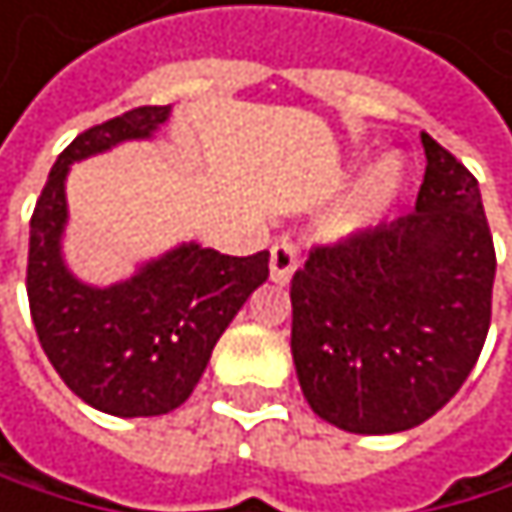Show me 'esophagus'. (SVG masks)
Masks as SVG:
<instances>
[{"label": "esophagus", "mask_w": 512, "mask_h": 512, "mask_svg": "<svg viewBox=\"0 0 512 512\" xmlns=\"http://www.w3.org/2000/svg\"><path fill=\"white\" fill-rule=\"evenodd\" d=\"M298 261H301L298 245L288 242V239H279V242L270 248V276H273V282L285 285V282L291 279V273L298 270Z\"/></svg>", "instance_id": "esophagus-1"}]
</instances>
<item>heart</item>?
I'll list each match as a JSON object with an SVG mask.
<instances>
[{
  "label": "heart",
  "instance_id": "b5f03b06",
  "mask_svg": "<svg viewBox=\"0 0 512 512\" xmlns=\"http://www.w3.org/2000/svg\"><path fill=\"white\" fill-rule=\"evenodd\" d=\"M399 181H402L399 159H384L375 168H368L359 178V184L347 193V199L331 211L325 230L331 236H350L371 227L396 199Z\"/></svg>",
  "mask_w": 512,
  "mask_h": 512
}]
</instances>
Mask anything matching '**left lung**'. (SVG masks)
Returning a JSON list of instances; mask_svg holds the SVG:
<instances>
[{
  "label": "left lung",
  "mask_w": 512,
  "mask_h": 512,
  "mask_svg": "<svg viewBox=\"0 0 512 512\" xmlns=\"http://www.w3.org/2000/svg\"><path fill=\"white\" fill-rule=\"evenodd\" d=\"M415 211L313 245L291 276V356L316 415L350 433L424 424L473 371L495 285L479 184L430 134Z\"/></svg>",
  "instance_id": "8db88e82"
}]
</instances>
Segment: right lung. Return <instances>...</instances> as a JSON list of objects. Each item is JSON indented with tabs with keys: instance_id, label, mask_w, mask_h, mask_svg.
I'll return each instance as SVG.
<instances>
[{
	"instance_id": "right-lung-1",
	"label": "right lung",
	"mask_w": 512,
	"mask_h": 512,
	"mask_svg": "<svg viewBox=\"0 0 512 512\" xmlns=\"http://www.w3.org/2000/svg\"><path fill=\"white\" fill-rule=\"evenodd\" d=\"M165 119L168 107H134L82 131L57 156L30 218L27 298L39 344L79 399L116 418L178 408L224 328L270 276V251L233 258L193 242L110 288L70 276L61 261L70 165L119 141L150 137Z\"/></svg>"
}]
</instances>
